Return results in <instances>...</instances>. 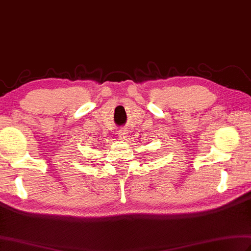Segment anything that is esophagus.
<instances>
[{
  "instance_id": "esophagus-1",
  "label": "esophagus",
  "mask_w": 251,
  "mask_h": 251,
  "mask_svg": "<svg viewBox=\"0 0 251 251\" xmlns=\"http://www.w3.org/2000/svg\"><path fill=\"white\" fill-rule=\"evenodd\" d=\"M118 135H119V138H120L121 140H123L125 138H126L128 137V130L126 129H120L118 131Z\"/></svg>"
}]
</instances>
